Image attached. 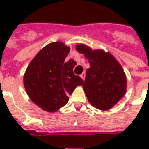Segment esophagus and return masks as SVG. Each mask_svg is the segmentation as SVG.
<instances>
[{
	"mask_svg": "<svg viewBox=\"0 0 149 149\" xmlns=\"http://www.w3.org/2000/svg\"><path fill=\"white\" fill-rule=\"evenodd\" d=\"M80 77H81V79H82L83 80H84V79H85V73H84V72H83V73L80 74Z\"/></svg>",
	"mask_w": 149,
	"mask_h": 149,
	"instance_id": "obj_1",
	"label": "esophagus"
}]
</instances>
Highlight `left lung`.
Returning <instances> with one entry per match:
<instances>
[{
	"label": "left lung",
	"mask_w": 149,
	"mask_h": 149,
	"mask_svg": "<svg viewBox=\"0 0 149 149\" xmlns=\"http://www.w3.org/2000/svg\"><path fill=\"white\" fill-rule=\"evenodd\" d=\"M78 52L89 60V67L83 89L91 105L100 110L113 108L127 90V79L122 66L109 52L93 49L84 44L76 45Z\"/></svg>",
	"instance_id": "obj_1"
}]
</instances>
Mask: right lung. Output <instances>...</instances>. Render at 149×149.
Wrapping results in <instances>:
<instances>
[{
	"instance_id": "obj_1",
	"label": "right lung",
	"mask_w": 149,
	"mask_h": 149,
	"mask_svg": "<svg viewBox=\"0 0 149 149\" xmlns=\"http://www.w3.org/2000/svg\"><path fill=\"white\" fill-rule=\"evenodd\" d=\"M70 49L60 41L49 44L38 52L25 72L27 95L45 111H58L68 103L74 89L83 84L82 79L73 72L76 62H65Z\"/></svg>"
}]
</instances>
